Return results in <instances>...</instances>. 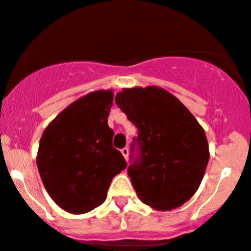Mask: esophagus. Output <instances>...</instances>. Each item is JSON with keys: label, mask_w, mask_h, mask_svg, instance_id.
Masks as SVG:
<instances>
[{"label": "esophagus", "mask_w": 251, "mask_h": 251, "mask_svg": "<svg viewBox=\"0 0 251 251\" xmlns=\"http://www.w3.org/2000/svg\"><path fill=\"white\" fill-rule=\"evenodd\" d=\"M121 153H123V155L125 157V159L127 160L128 159V148L127 147L123 148V150H121Z\"/></svg>", "instance_id": "34e87169"}]
</instances>
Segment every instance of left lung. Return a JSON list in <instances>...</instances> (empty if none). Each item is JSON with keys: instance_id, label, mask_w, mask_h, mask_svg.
<instances>
[{"instance_id": "8db88e82", "label": "left lung", "mask_w": 251, "mask_h": 251, "mask_svg": "<svg viewBox=\"0 0 251 251\" xmlns=\"http://www.w3.org/2000/svg\"><path fill=\"white\" fill-rule=\"evenodd\" d=\"M115 103L138 130L127 173L140 200L158 211L184 205L200 186L210 159L203 128L159 87L125 88Z\"/></svg>"}]
</instances>
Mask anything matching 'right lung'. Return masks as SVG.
I'll return each instance as SVG.
<instances>
[{
	"label": "right lung",
	"mask_w": 251,
	"mask_h": 251,
	"mask_svg": "<svg viewBox=\"0 0 251 251\" xmlns=\"http://www.w3.org/2000/svg\"><path fill=\"white\" fill-rule=\"evenodd\" d=\"M114 93L96 91L61 111L44 130L36 157L50 198L62 210L81 215L105 201L115 175L126 168L113 147L108 126Z\"/></svg>",
	"instance_id": "add662e5"
}]
</instances>
